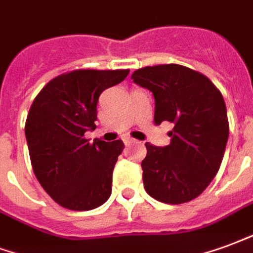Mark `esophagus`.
Listing matches in <instances>:
<instances>
[{
    "mask_svg": "<svg viewBox=\"0 0 253 253\" xmlns=\"http://www.w3.org/2000/svg\"><path fill=\"white\" fill-rule=\"evenodd\" d=\"M123 141H125V143H126V145H130V143H135V139H132V138H125V139H123Z\"/></svg>",
    "mask_w": 253,
    "mask_h": 253,
    "instance_id": "34e87169",
    "label": "esophagus"
}]
</instances>
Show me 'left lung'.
Listing matches in <instances>:
<instances>
[{
	"mask_svg": "<svg viewBox=\"0 0 253 253\" xmlns=\"http://www.w3.org/2000/svg\"><path fill=\"white\" fill-rule=\"evenodd\" d=\"M132 82L153 92L154 122H169L170 145L146 142L143 185L165 204H184L198 197L221 165L229 123L221 92L200 72L178 64L136 69Z\"/></svg>",
	"mask_w": 253,
	"mask_h": 253,
	"instance_id": "obj_1",
	"label": "left lung"
}]
</instances>
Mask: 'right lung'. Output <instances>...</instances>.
Listing matches in <instances>:
<instances>
[{
	"mask_svg": "<svg viewBox=\"0 0 253 253\" xmlns=\"http://www.w3.org/2000/svg\"><path fill=\"white\" fill-rule=\"evenodd\" d=\"M128 72L76 69L50 80L32 103L25 123L32 168L46 193L69 211H91L111 196L112 170L125 145L89 143L84 134L96 127L100 93Z\"/></svg>",
	"mask_w": 253,
	"mask_h": 253,
	"instance_id": "1",
	"label": "right lung"
}]
</instances>
